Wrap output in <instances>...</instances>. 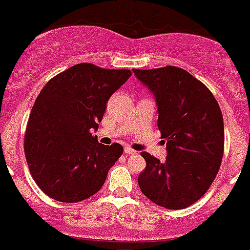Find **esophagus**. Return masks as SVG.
<instances>
[{"label": "esophagus", "mask_w": 250, "mask_h": 250, "mask_svg": "<svg viewBox=\"0 0 250 250\" xmlns=\"http://www.w3.org/2000/svg\"><path fill=\"white\" fill-rule=\"evenodd\" d=\"M125 154H128V155L137 154V151H135L134 149H132V147H130V146H125Z\"/></svg>", "instance_id": "1"}]
</instances>
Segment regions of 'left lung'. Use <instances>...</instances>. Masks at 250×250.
Returning a JSON list of instances; mask_svg holds the SVG:
<instances>
[{
	"label": "left lung",
	"mask_w": 250,
	"mask_h": 250,
	"mask_svg": "<svg viewBox=\"0 0 250 250\" xmlns=\"http://www.w3.org/2000/svg\"><path fill=\"white\" fill-rule=\"evenodd\" d=\"M133 72L154 93L157 125L161 138L167 140L165 162L142 152L146 167L138 177L140 190L166 209L190 207L208 192L221 166V108L205 84L178 67Z\"/></svg>",
	"instance_id": "1"
}]
</instances>
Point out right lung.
Returning <instances> with one entry per match:
<instances>
[{"label":"right lung","mask_w":250,"mask_h":250,"mask_svg":"<svg viewBox=\"0 0 250 250\" xmlns=\"http://www.w3.org/2000/svg\"><path fill=\"white\" fill-rule=\"evenodd\" d=\"M130 76L129 69L79 63L40 91L26 125L24 152L34 181L47 197L77 203L101 189L123 146L100 144L91 132L99 128L108 99Z\"/></svg>","instance_id":"add662e5"}]
</instances>
